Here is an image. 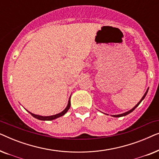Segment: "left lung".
Wrapping results in <instances>:
<instances>
[{
	"mask_svg": "<svg viewBox=\"0 0 159 159\" xmlns=\"http://www.w3.org/2000/svg\"><path fill=\"white\" fill-rule=\"evenodd\" d=\"M148 90H147V91H146V92H145V94H144V95H143V98H141V100H140V101L138 102V104H137V105H136L135 106H134V108H132L131 110L128 111H127V112H125V113H123V114H118V115H112V116H114V117H121V116H126V115L129 114H130V113H131V112H132V111H134V109H135V108H136L137 107H138V106H139V104H140V103H141V102H142V101H143V100L145 98V96H146V95H147V93H148Z\"/></svg>",
	"mask_w": 159,
	"mask_h": 159,
	"instance_id": "8db88e82",
	"label": "left lung"
}]
</instances>
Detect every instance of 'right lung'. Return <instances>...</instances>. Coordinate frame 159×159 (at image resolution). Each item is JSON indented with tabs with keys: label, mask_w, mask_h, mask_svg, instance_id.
Masks as SVG:
<instances>
[{
	"label": "right lung",
	"mask_w": 159,
	"mask_h": 159,
	"mask_svg": "<svg viewBox=\"0 0 159 159\" xmlns=\"http://www.w3.org/2000/svg\"><path fill=\"white\" fill-rule=\"evenodd\" d=\"M70 99H71V96L69 97V101H68V104H67V106L66 107V108L61 111L59 114H57L56 115H53V116H40V115H37V114H32V113L30 112V111H27L30 113V114L32 115V116L34 117V118L39 119V120H43V121H51V120H53V119H57L58 117H61L62 116H64V115L66 114V113L68 111V110L69 109V108H70V106H71V101H70Z\"/></svg>",
	"instance_id": "right-lung-1"
}]
</instances>
